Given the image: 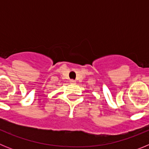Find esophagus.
<instances>
[{
	"label": "esophagus",
	"instance_id": "1",
	"mask_svg": "<svg viewBox=\"0 0 149 149\" xmlns=\"http://www.w3.org/2000/svg\"><path fill=\"white\" fill-rule=\"evenodd\" d=\"M76 81L74 80H70V83L71 84H75Z\"/></svg>",
	"mask_w": 149,
	"mask_h": 149
}]
</instances>
